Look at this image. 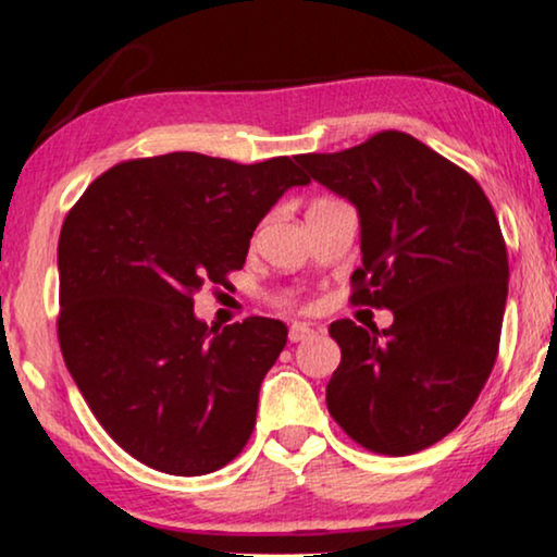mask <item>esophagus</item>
I'll list each match as a JSON object with an SVG mask.
<instances>
[{"mask_svg":"<svg viewBox=\"0 0 557 557\" xmlns=\"http://www.w3.org/2000/svg\"><path fill=\"white\" fill-rule=\"evenodd\" d=\"M314 331L310 325H305V322H294V325L289 327V341L292 343H299V341H307L312 338Z\"/></svg>","mask_w":557,"mask_h":557,"instance_id":"1","label":"esophagus"}]
</instances>
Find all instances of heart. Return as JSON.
Returning <instances> with one entry per match:
<instances>
[{"label":"heart","instance_id":"obj_1","mask_svg":"<svg viewBox=\"0 0 557 557\" xmlns=\"http://www.w3.org/2000/svg\"><path fill=\"white\" fill-rule=\"evenodd\" d=\"M281 301H284V305H289V301H292V299H281Z\"/></svg>","mask_w":557,"mask_h":557}]
</instances>
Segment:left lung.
I'll return each mask as SVG.
<instances>
[{"instance_id":"8db88e82","label":"left lung","mask_w":557,"mask_h":557,"mask_svg":"<svg viewBox=\"0 0 557 557\" xmlns=\"http://www.w3.org/2000/svg\"><path fill=\"white\" fill-rule=\"evenodd\" d=\"M299 162L359 209L351 301L395 314L387 331L333 322L327 410L363 449L413 455L462 423L496 363L509 292L496 211L475 177L403 132Z\"/></svg>"}]
</instances>
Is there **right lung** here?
I'll use <instances>...</instances> for the list:
<instances>
[{
    "label": "right lung",
    "mask_w": 557,
    "mask_h": 557,
    "mask_svg": "<svg viewBox=\"0 0 557 557\" xmlns=\"http://www.w3.org/2000/svg\"><path fill=\"white\" fill-rule=\"evenodd\" d=\"M307 183L289 157L237 164L173 152L119 162L69 209L61 356L108 436L147 468L206 475L250 438L286 325L247 318L216 331L196 320L194 294L226 286L260 219Z\"/></svg>",
    "instance_id": "1"
}]
</instances>
